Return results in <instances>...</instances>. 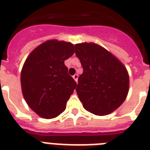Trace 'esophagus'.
I'll return each mask as SVG.
<instances>
[{
	"instance_id": "1",
	"label": "esophagus",
	"mask_w": 150,
	"mask_h": 150,
	"mask_svg": "<svg viewBox=\"0 0 150 150\" xmlns=\"http://www.w3.org/2000/svg\"><path fill=\"white\" fill-rule=\"evenodd\" d=\"M78 77H79V75H78L77 74H75V75H73V79H74V80H75L76 82H78Z\"/></svg>"
}]
</instances>
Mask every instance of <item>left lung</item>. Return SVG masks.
<instances>
[{
    "label": "left lung",
    "instance_id": "8db88e82",
    "mask_svg": "<svg viewBox=\"0 0 150 150\" xmlns=\"http://www.w3.org/2000/svg\"><path fill=\"white\" fill-rule=\"evenodd\" d=\"M75 47L83 68L76 87L83 107L95 115L110 114L128 96L129 75L125 66L96 43H77Z\"/></svg>",
    "mask_w": 150,
    "mask_h": 150
}]
</instances>
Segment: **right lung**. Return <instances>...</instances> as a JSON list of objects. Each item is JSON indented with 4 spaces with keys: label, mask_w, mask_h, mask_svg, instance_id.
I'll return each mask as SVG.
<instances>
[{
    "label": "right lung",
    "mask_w": 150,
    "mask_h": 150,
    "mask_svg": "<svg viewBox=\"0 0 150 150\" xmlns=\"http://www.w3.org/2000/svg\"><path fill=\"white\" fill-rule=\"evenodd\" d=\"M75 53L70 42L50 40L41 43L27 57L21 71L23 97L29 107L46 119L64 111L76 87L64 61Z\"/></svg>",
    "instance_id": "1"
}]
</instances>
